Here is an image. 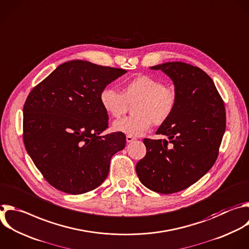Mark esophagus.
<instances>
[{
	"instance_id": "obj_1",
	"label": "esophagus",
	"mask_w": 249,
	"mask_h": 249,
	"mask_svg": "<svg viewBox=\"0 0 249 249\" xmlns=\"http://www.w3.org/2000/svg\"><path fill=\"white\" fill-rule=\"evenodd\" d=\"M136 138L135 137H133V136H127L126 137V141L128 142H131L132 141H134Z\"/></svg>"
}]
</instances>
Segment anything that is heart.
<instances>
[{"mask_svg":"<svg viewBox=\"0 0 249 249\" xmlns=\"http://www.w3.org/2000/svg\"><path fill=\"white\" fill-rule=\"evenodd\" d=\"M100 102L113 118L121 117L133 106V115L115 121L113 129L128 136H141L150 129L152 123L160 126L169 120L175 111L178 95L173 86L141 74L124 83L121 93L105 88L100 94Z\"/></svg>","mask_w":249,"mask_h":249,"instance_id":"1","label":"heart"}]
</instances>
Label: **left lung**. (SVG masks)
Returning a JSON list of instances; mask_svg holds the SVG:
<instances>
[{
	"mask_svg": "<svg viewBox=\"0 0 249 249\" xmlns=\"http://www.w3.org/2000/svg\"><path fill=\"white\" fill-rule=\"evenodd\" d=\"M152 69L173 80L178 102L156 132L169 140L143 139L146 153L136 172L147 189L169 195L189 188L211 169L225 133L226 111L213 80L199 67L176 61Z\"/></svg>",
	"mask_w": 249,
	"mask_h": 249,
	"instance_id": "1",
	"label": "left lung"
}]
</instances>
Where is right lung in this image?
<instances>
[{
  "instance_id": "right-lung-1",
  "label": "right lung",
  "mask_w": 249,
  "mask_h": 249,
  "mask_svg": "<svg viewBox=\"0 0 249 249\" xmlns=\"http://www.w3.org/2000/svg\"><path fill=\"white\" fill-rule=\"evenodd\" d=\"M126 69L71 60L59 65L29 93L23 107V142L44 179L81 195L107 177L111 157L126 136L108 128L101 92Z\"/></svg>"
}]
</instances>
